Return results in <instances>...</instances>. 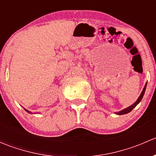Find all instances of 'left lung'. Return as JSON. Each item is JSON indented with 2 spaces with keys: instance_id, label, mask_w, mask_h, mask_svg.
Wrapping results in <instances>:
<instances>
[{
  "instance_id": "8db88e82",
  "label": "left lung",
  "mask_w": 156,
  "mask_h": 156,
  "mask_svg": "<svg viewBox=\"0 0 156 156\" xmlns=\"http://www.w3.org/2000/svg\"><path fill=\"white\" fill-rule=\"evenodd\" d=\"M146 84H146V83L145 86H144V89H143L142 92H141L140 95V97H138V99H137V100H136V101L135 102V103H133V104H132L131 106H129V107H127L126 108H124V109H122V111H119V112H115V114L119 115H121L127 114V113H129V112H131L132 110H133V108L136 107V105L139 104L141 100H142L143 97H144V94H145V90H146Z\"/></svg>"
}]
</instances>
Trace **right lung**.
I'll use <instances>...</instances> for the list:
<instances>
[{
    "mask_svg": "<svg viewBox=\"0 0 156 156\" xmlns=\"http://www.w3.org/2000/svg\"><path fill=\"white\" fill-rule=\"evenodd\" d=\"M24 109H25V110H26V112H28V113H30V114H31V113H32V112H30V111H29V110H27V109H26V108H24Z\"/></svg>",
    "mask_w": 156,
    "mask_h": 156,
    "instance_id": "1",
    "label": "right lung"
}]
</instances>
